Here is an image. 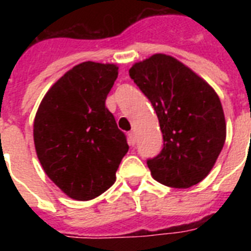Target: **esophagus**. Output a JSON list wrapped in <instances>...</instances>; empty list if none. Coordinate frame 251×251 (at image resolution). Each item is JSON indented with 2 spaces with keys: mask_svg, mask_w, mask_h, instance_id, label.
Wrapping results in <instances>:
<instances>
[{
  "mask_svg": "<svg viewBox=\"0 0 251 251\" xmlns=\"http://www.w3.org/2000/svg\"><path fill=\"white\" fill-rule=\"evenodd\" d=\"M127 141H129L130 146L135 145V142H137V137H135V133H134V131H130V133L127 134Z\"/></svg>",
  "mask_w": 251,
  "mask_h": 251,
  "instance_id": "obj_1",
  "label": "esophagus"
}]
</instances>
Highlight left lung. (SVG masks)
<instances>
[{
    "label": "left lung",
    "mask_w": 251,
    "mask_h": 251,
    "mask_svg": "<svg viewBox=\"0 0 251 251\" xmlns=\"http://www.w3.org/2000/svg\"><path fill=\"white\" fill-rule=\"evenodd\" d=\"M129 74L152 104L164 139L160 153L147 160L152 177L177 189L201 182L226 142V118L214 88L167 54L138 62Z\"/></svg>",
    "instance_id": "1"
}]
</instances>
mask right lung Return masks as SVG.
Instances as JSON below:
<instances>
[{
    "instance_id": "obj_1",
    "label": "right lung",
    "mask_w": 251,
    "mask_h": 251,
    "mask_svg": "<svg viewBox=\"0 0 251 251\" xmlns=\"http://www.w3.org/2000/svg\"><path fill=\"white\" fill-rule=\"evenodd\" d=\"M117 75L116 65H76L50 87L33 121L43 169L76 201H90L108 190L129 151L126 135L105 106Z\"/></svg>"
}]
</instances>
